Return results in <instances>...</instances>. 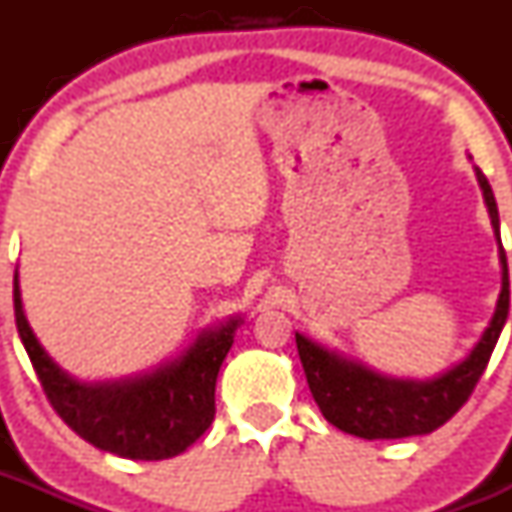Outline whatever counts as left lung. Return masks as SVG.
I'll return each mask as SVG.
<instances>
[{"instance_id":"left-lung-1","label":"left lung","mask_w":512,"mask_h":512,"mask_svg":"<svg viewBox=\"0 0 512 512\" xmlns=\"http://www.w3.org/2000/svg\"><path fill=\"white\" fill-rule=\"evenodd\" d=\"M474 171L476 182L482 187L489 221L495 229L497 257H500V294H497L495 312L489 317L482 338L461 362L424 380L393 377L369 367L362 359L328 349L296 333V349H299L312 398L320 406L322 416L341 432L364 437V440H401V437L429 435L461 409L482 377L508 320L510 278L508 257L500 239V213H497L495 192L489 187L482 169L474 166Z\"/></svg>"}]
</instances>
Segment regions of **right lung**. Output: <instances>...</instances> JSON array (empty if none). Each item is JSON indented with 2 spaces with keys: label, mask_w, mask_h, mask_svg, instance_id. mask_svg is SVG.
I'll return each instance as SVG.
<instances>
[{
  "label": "right lung",
  "mask_w": 512,
  "mask_h": 512,
  "mask_svg": "<svg viewBox=\"0 0 512 512\" xmlns=\"http://www.w3.org/2000/svg\"><path fill=\"white\" fill-rule=\"evenodd\" d=\"M15 322L51 406L90 445L132 461H163L184 453L216 416V380L242 315L208 325L179 354L117 380L85 382L64 372L41 346L23 309L15 270Z\"/></svg>",
  "instance_id": "obj_1"
}]
</instances>
